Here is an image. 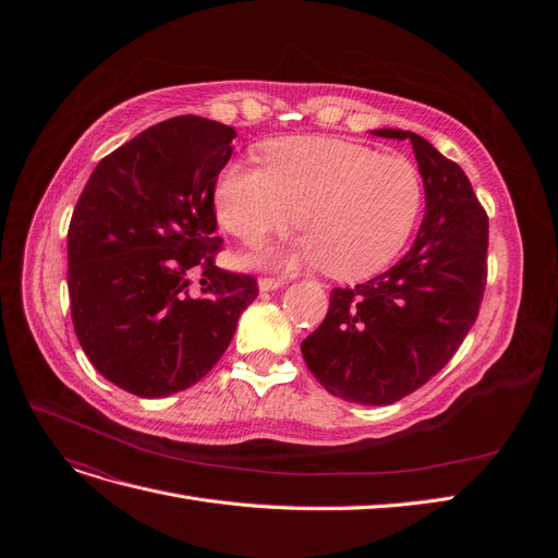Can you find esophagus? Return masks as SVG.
Segmentation results:
<instances>
[{"instance_id":"obj_1","label":"esophagus","mask_w":558,"mask_h":558,"mask_svg":"<svg viewBox=\"0 0 558 558\" xmlns=\"http://www.w3.org/2000/svg\"><path fill=\"white\" fill-rule=\"evenodd\" d=\"M281 286H286V279H269V277H265V279L258 281V289H260L263 293L277 291V289H281Z\"/></svg>"}]
</instances>
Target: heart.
<instances>
[{
    "mask_svg": "<svg viewBox=\"0 0 558 558\" xmlns=\"http://www.w3.org/2000/svg\"><path fill=\"white\" fill-rule=\"evenodd\" d=\"M421 202L424 183L410 158L337 137L269 142L263 167L232 160L214 189L218 221L246 244L293 221L305 230L251 263L324 265L337 279H361L391 263L414 230Z\"/></svg>",
    "mask_w": 558,
    "mask_h": 558,
    "instance_id": "obj_1",
    "label": "heart"
}]
</instances>
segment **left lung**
<instances>
[{"label": "left lung", "instance_id": "obj_1", "mask_svg": "<svg viewBox=\"0 0 558 558\" xmlns=\"http://www.w3.org/2000/svg\"><path fill=\"white\" fill-rule=\"evenodd\" d=\"M373 134L412 144L424 179V221L391 269L330 293L324 324L300 349L328 393L391 404L440 373L477 320L488 218L465 172L430 142L396 128Z\"/></svg>", "mask_w": 558, "mask_h": 558}]
</instances>
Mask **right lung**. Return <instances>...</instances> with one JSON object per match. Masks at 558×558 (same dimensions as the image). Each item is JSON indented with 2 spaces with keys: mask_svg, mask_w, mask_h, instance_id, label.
<instances>
[{
  "mask_svg": "<svg viewBox=\"0 0 558 558\" xmlns=\"http://www.w3.org/2000/svg\"><path fill=\"white\" fill-rule=\"evenodd\" d=\"M234 137L209 118H170L99 160L76 202L74 330L97 373L128 393L165 398L197 384L258 295L256 279L214 265V189Z\"/></svg>",
  "mask_w": 558,
  "mask_h": 558,
  "instance_id": "right-lung-1",
  "label": "right lung"
}]
</instances>
